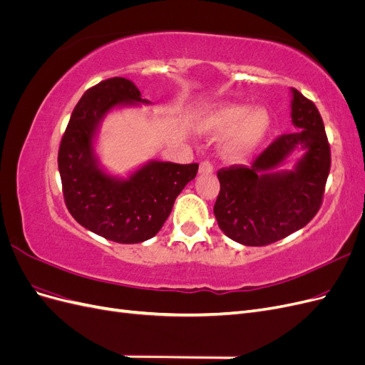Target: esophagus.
<instances>
[{"label": "esophagus", "mask_w": 365, "mask_h": 365, "mask_svg": "<svg viewBox=\"0 0 365 365\" xmlns=\"http://www.w3.org/2000/svg\"><path fill=\"white\" fill-rule=\"evenodd\" d=\"M213 170V164L210 161H202L200 164V175H212Z\"/></svg>", "instance_id": "esophagus-1"}]
</instances>
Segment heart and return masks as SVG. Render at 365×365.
I'll return each instance as SVG.
<instances>
[{
  "label": "heart",
  "mask_w": 365,
  "mask_h": 365,
  "mask_svg": "<svg viewBox=\"0 0 365 365\" xmlns=\"http://www.w3.org/2000/svg\"><path fill=\"white\" fill-rule=\"evenodd\" d=\"M201 130L207 135H227L225 157L244 160L256 152L271 129V115L262 106L219 105L207 111L201 120Z\"/></svg>",
  "instance_id": "heart-1"
}]
</instances>
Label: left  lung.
<instances>
[{"label":"left lung","mask_w":365,"mask_h":365,"mask_svg":"<svg viewBox=\"0 0 365 365\" xmlns=\"http://www.w3.org/2000/svg\"><path fill=\"white\" fill-rule=\"evenodd\" d=\"M291 118L298 129L264 149L250 168L220 169L215 216L225 236L263 247L303 228L322 207L330 170V148L314 102L291 88ZM304 155L291 171L279 168L294 151Z\"/></svg>","instance_id":"obj_1"}]
</instances>
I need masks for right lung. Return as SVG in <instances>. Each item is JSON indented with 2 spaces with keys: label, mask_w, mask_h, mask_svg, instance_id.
I'll use <instances>...</instances> for the list:
<instances>
[{
  "label": "right lung",
  "mask_w": 365,
  "mask_h": 365,
  "mask_svg": "<svg viewBox=\"0 0 365 365\" xmlns=\"http://www.w3.org/2000/svg\"><path fill=\"white\" fill-rule=\"evenodd\" d=\"M150 103L125 77L90 88L76 105L61 141L58 164L63 200L86 230L118 244H140L155 236L173 202L197 172V164L150 160L128 178L108 173L94 143L109 111Z\"/></svg>",
  "instance_id": "1"
}]
</instances>
